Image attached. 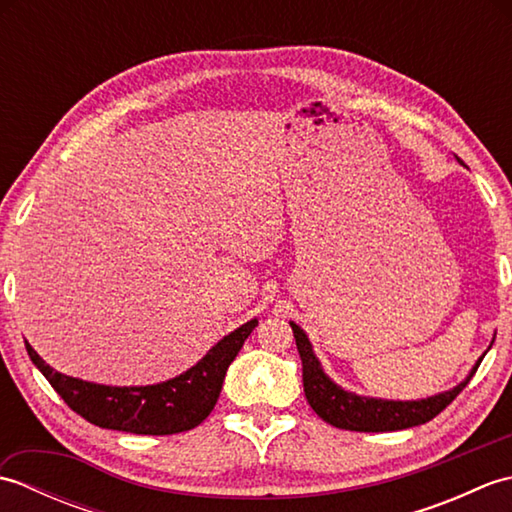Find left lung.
Instances as JSON below:
<instances>
[{
  "mask_svg": "<svg viewBox=\"0 0 512 512\" xmlns=\"http://www.w3.org/2000/svg\"><path fill=\"white\" fill-rule=\"evenodd\" d=\"M290 325H292V334H295L297 350L303 363V391H306L310 407L319 418L330 422L332 427L347 429V431H372V433L400 431V429L418 427V424L433 420L442 409H447L451 405L455 396H458L466 385H469V380L473 378L477 367L482 363L480 358L464 383L427 400L394 402V400L361 398L339 389L328 376L323 374L317 356L312 352L308 336L303 334L299 325L295 323Z\"/></svg>",
  "mask_w": 512,
  "mask_h": 512,
  "instance_id": "8db88e82",
  "label": "left lung"
}]
</instances>
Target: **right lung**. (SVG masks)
Masks as SVG:
<instances>
[{
    "label": "right lung",
    "instance_id": "obj_1",
    "mask_svg": "<svg viewBox=\"0 0 512 512\" xmlns=\"http://www.w3.org/2000/svg\"><path fill=\"white\" fill-rule=\"evenodd\" d=\"M257 321H248L217 343L189 372L160 385L149 387H107L59 374L26 343L30 361L48 378L65 405L81 418L103 429L138 433V436H171L182 433L209 416L228 365L233 363Z\"/></svg>",
    "mask_w": 512,
    "mask_h": 512
}]
</instances>
